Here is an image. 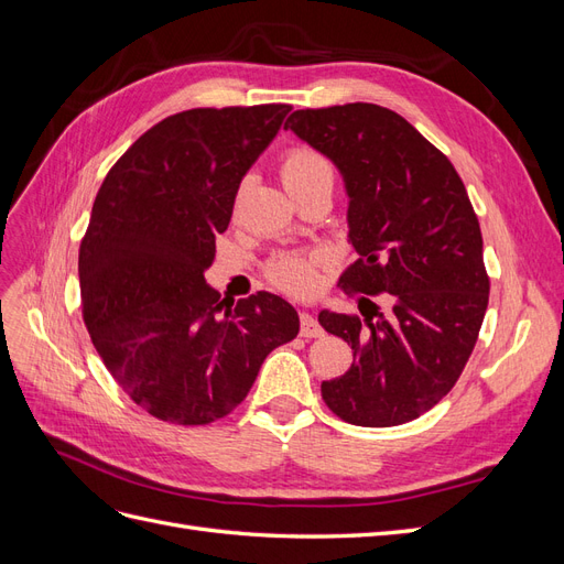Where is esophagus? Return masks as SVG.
Instances as JSON below:
<instances>
[{
    "label": "esophagus",
    "mask_w": 564,
    "mask_h": 564,
    "mask_svg": "<svg viewBox=\"0 0 564 564\" xmlns=\"http://www.w3.org/2000/svg\"><path fill=\"white\" fill-rule=\"evenodd\" d=\"M301 336L305 338H322L324 329L319 327V322L311 313H301Z\"/></svg>",
    "instance_id": "esophagus-1"
}]
</instances>
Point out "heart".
Here are the masks:
<instances>
[{
    "label": "heart",
    "mask_w": 564,
    "mask_h": 564,
    "mask_svg": "<svg viewBox=\"0 0 564 564\" xmlns=\"http://www.w3.org/2000/svg\"><path fill=\"white\" fill-rule=\"evenodd\" d=\"M280 176L286 191L294 197L311 191V187L319 183L334 185L332 162L311 145L289 148L280 160ZM319 263H322L319 253L282 251L272 256V259H268V263L263 265V275L272 286L282 289V292L308 294L315 286Z\"/></svg>",
    "instance_id": "obj_1"
}]
</instances>
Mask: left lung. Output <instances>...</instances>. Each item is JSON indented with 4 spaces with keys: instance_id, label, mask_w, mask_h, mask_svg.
Returning <instances> with one entry per match:
<instances>
[{
    "instance_id": "1",
    "label": "left lung",
    "mask_w": 564,
    "mask_h": 564,
    "mask_svg": "<svg viewBox=\"0 0 564 564\" xmlns=\"http://www.w3.org/2000/svg\"><path fill=\"white\" fill-rule=\"evenodd\" d=\"M284 129L324 152L346 178L350 242L360 259L338 286L362 315L319 313L352 348L322 400L352 425L414 421L458 381L489 303L482 232L445 152L388 108L346 104L289 115Z\"/></svg>"
}]
</instances>
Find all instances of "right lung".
Instances as JSON below:
<instances>
[{
	"mask_svg": "<svg viewBox=\"0 0 564 564\" xmlns=\"http://www.w3.org/2000/svg\"><path fill=\"white\" fill-rule=\"evenodd\" d=\"M289 110L166 117L115 162L94 199L79 245L82 317L119 388L160 421L228 416L268 352L299 334L284 299L256 292L226 305L204 282L237 187Z\"/></svg>",
	"mask_w": 564,
	"mask_h": 564,
	"instance_id": "obj_1",
	"label": "right lung"
}]
</instances>
